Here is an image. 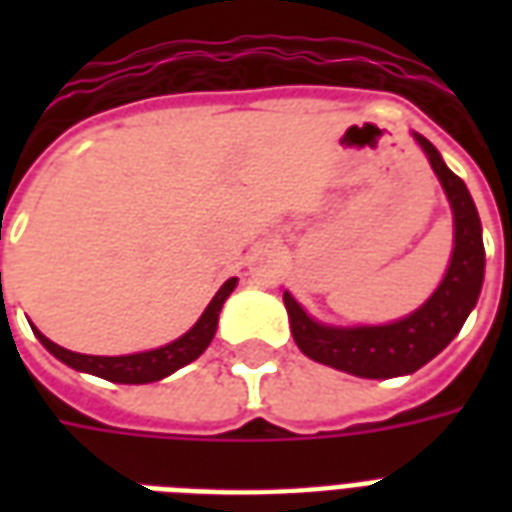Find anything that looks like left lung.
<instances>
[{
  "label": "left lung",
  "instance_id": "8db88e82",
  "mask_svg": "<svg viewBox=\"0 0 512 512\" xmlns=\"http://www.w3.org/2000/svg\"><path fill=\"white\" fill-rule=\"evenodd\" d=\"M452 208V257L439 288L406 318L378 326H332L315 321L285 290L290 332L301 354L356 378H397L417 373L461 332L480 299L485 277L483 224L466 183L452 172L436 147L414 131Z\"/></svg>",
  "mask_w": 512,
  "mask_h": 512
}]
</instances>
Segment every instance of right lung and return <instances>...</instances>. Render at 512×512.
<instances>
[{"instance_id": "obj_1", "label": "right lung", "mask_w": 512, "mask_h": 512, "mask_svg": "<svg viewBox=\"0 0 512 512\" xmlns=\"http://www.w3.org/2000/svg\"><path fill=\"white\" fill-rule=\"evenodd\" d=\"M238 285V277H230L224 282L222 288L216 290V296L211 304L205 307L197 323L191 326L189 332L180 334L178 340L161 345V348H150V351H139V354H123V356H90V354H76L68 351L62 345L51 343L46 334H40L35 326L32 332L38 337L43 348L60 359L62 365L73 367L79 373H90V376L106 378V381H115V384H153L161 378L172 376L175 370L183 365L194 362L197 356L211 345L216 326H219V312H222L224 301L233 293Z\"/></svg>"}]
</instances>
